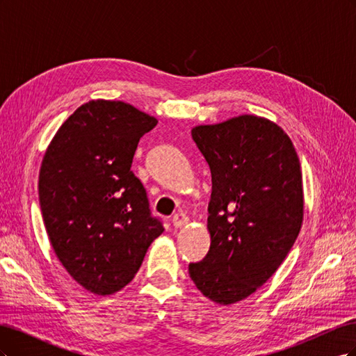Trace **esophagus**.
<instances>
[{
    "label": "esophagus",
    "mask_w": 356,
    "mask_h": 356,
    "mask_svg": "<svg viewBox=\"0 0 356 356\" xmlns=\"http://www.w3.org/2000/svg\"><path fill=\"white\" fill-rule=\"evenodd\" d=\"M188 222V218L186 217L184 213H175L174 218H172V225H174L175 229H181L184 227V225Z\"/></svg>",
    "instance_id": "esophagus-1"
}]
</instances>
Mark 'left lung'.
<instances>
[{
  "instance_id": "8db88e82",
  "label": "left lung",
  "mask_w": 356,
  "mask_h": 356,
  "mask_svg": "<svg viewBox=\"0 0 356 356\" xmlns=\"http://www.w3.org/2000/svg\"><path fill=\"white\" fill-rule=\"evenodd\" d=\"M212 177L211 246L188 273L200 293L233 305L264 285L293 248L303 222L300 160L276 123L239 115L191 131Z\"/></svg>"
}]
</instances>
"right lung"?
<instances>
[{
    "label": "right lung",
    "instance_id": "1",
    "mask_svg": "<svg viewBox=\"0 0 356 356\" xmlns=\"http://www.w3.org/2000/svg\"><path fill=\"white\" fill-rule=\"evenodd\" d=\"M154 117L122 101H89L42 157L40 207L56 257L83 288L110 296L132 281L163 224L131 170Z\"/></svg>",
    "mask_w": 356,
    "mask_h": 356
}]
</instances>
